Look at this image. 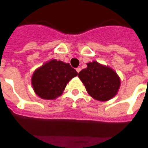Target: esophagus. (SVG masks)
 Instances as JSON below:
<instances>
[{"label":"esophagus","mask_w":148,"mask_h":148,"mask_svg":"<svg viewBox=\"0 0 148 148\" xmlns=\"http://www.w3.org/2000/svg\"><path fill=\"white\" fill-rule=\"evenodd\" d=\"M80 70H81L80 68H77V69H76V71H77V73H79V72H80Z\"/></svg>","instance_id":"obj_1"}]
</instances>
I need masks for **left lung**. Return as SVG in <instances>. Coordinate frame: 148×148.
I'll list each match as a JSON object with an SVG mask.
<instances>
[{
    "instance_id": "8db88e82",
    "label": "left lung",
    "mask_w": 148,
    "mask_h": 148,
    "mask_svg": "<svg viewBox=\"0 0 148 148\" xmlns=\"http://www.w3.org/2000/svg\"><path fill=\"white\" fill-rule=\"evenodd\" d=\"M87 67L80 71L79 78L94 99L107 101L117 94L120 87L119 76L112 68L96 61L89 62Z\"/></svg>"
}]
</instances>
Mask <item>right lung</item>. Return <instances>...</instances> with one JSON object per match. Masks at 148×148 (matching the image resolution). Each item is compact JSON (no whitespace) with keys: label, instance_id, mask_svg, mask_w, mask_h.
I'll return each instance as SVG.
<instances>
[{"label":"right lung","instance_id":"right-lung-1","mask_svg":"<svg viewBox=\"0 0 148 148\" xmlns=\"http://www.w3.org/2000/svg\"><path fill=\"white\" fill-rule=\"evenodd\" d=\"M77 75L69 63L51 59L34 71L31 83L40 98L54 100L62 95L67 83Z\"/></svg>","mask_w":148,"mask_h":148}]
</instances>
